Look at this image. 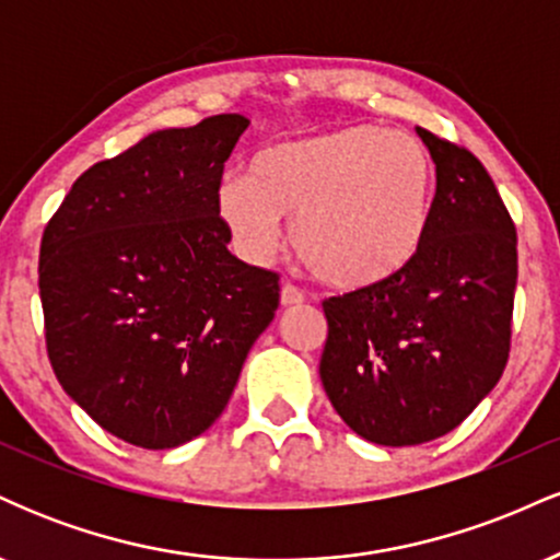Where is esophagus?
Listing matches in <instances>:
<instances>
[{
  "label": "esophagus",
  "instance_id": "esophagus-1",
  "mask_svg": "<svg viewBox=\"0 0 560 560\" xmlns=\"http://www.w3.org/2000/svg\"><path fill=\"white\" fill-rule=\"evenodd\" d=\"M302 302H305V294H302L298 287H292V284L281 287V305L294 307V305H302Z\"/></svg>",
  "mask_w": 560,
  "mask_h": 560
}]
</instances>
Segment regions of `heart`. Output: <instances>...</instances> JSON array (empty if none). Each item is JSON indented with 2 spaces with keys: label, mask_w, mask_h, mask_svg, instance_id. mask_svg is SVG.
<instances>
[{
  "label": "heart",
  "mask_w": 560,
  "mask_h": 560,
  "mask_svg": "<svg viewBox=\"0 0 560 560\" xmlns=\"http://www.w3.org/2000/svg\"><path fill=\"white\" fill-rule=\"evenodd\" d=\"M434 202V163L410 133L345 126L262 150L229 173L215 208L236 249L262 262L284 240L320 281L374 287L419 253Z\"/></svg>",
  "instance_id": "heart-1"
}]
</instances>
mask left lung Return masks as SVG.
I'll return each mask as SVG.
<instances>
[{
    "label": "left lung",
    "mask_w": 560,
    "mask_h": 560,
    "mask_svg": "<svg viewBox=\"0 0 560 560\" xmlns=\"http://www.w3.org/2000/svg\"><path fill=\"white\" fill-rule=\"evenodd\" d=\"M436 171L413 260L324 302L318 374L342 421L387 447L453 432L503 376L516 294V229L490 173L464 147L416 128Z\"/></svg>",
    "instance_id": "1"
}]
</instances>
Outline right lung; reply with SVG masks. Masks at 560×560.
I'll list each match as a JSON object with an SVG mask.
<instances>
[{
	"label": "right lung",
	"mask_w": 560,
	"mask_h": 560,
	"mask_svg": "<svg viewBox=\"0 0 560 560\" xmlns=\"http://www.w3.org/2000/svg\"><path fill=\"white\" fill-rule=\"evenodd\" d=\"M244 115L147 133L89 168L38 255L57 382L105 432L168 450L213 427L279 307V276L229 253L215 208Z\"/></svg>",
	"instance_id": "add662e5"
}]
</instances>
